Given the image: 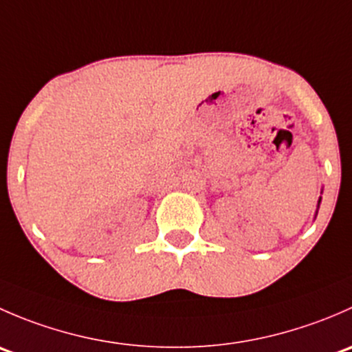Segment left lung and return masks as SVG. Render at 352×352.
I'll use <instances>...</instances> for the list:
<instances>
[{
  "instance_id": "8db88e82",
  "label": "left lung",
  "mask_w": 352,
  "mask_h": 352,
  "mask_svg": "<svg viewBox=\"0 0 352 352\" xmlns=\"http://www.w3.org/2000/svg\"><path fill=\"white\" fill-rule=\"evenodd\" d=\"M318 204H320V199H318Z\"/></svg>"
}]
</instances>
